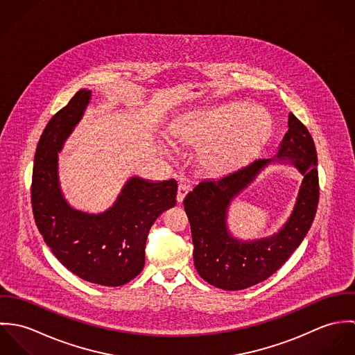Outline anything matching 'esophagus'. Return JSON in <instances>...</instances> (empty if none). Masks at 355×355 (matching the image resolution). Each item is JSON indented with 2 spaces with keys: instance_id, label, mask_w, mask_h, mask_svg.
Returning <instances> with one entry per match:
<instances>
[{
  "instance_id": "obj_1",
  "label": "esophagus",
  "mask_w": 355,
  "mask_h": 355,
  "mask_svg": "<svg viewBox=\"0 0 355 355\" xmlns=\"http://www.w3.org/2000/svg\"><path fill=\"white\" fill-rule=\"evenodd\" d=\"M189 191H190V187H189L187 184L180 183V184H179V187H178V197H176L178 202H183V200H184V197H186V194H187Z\"/></svg>"
}]
</instances>
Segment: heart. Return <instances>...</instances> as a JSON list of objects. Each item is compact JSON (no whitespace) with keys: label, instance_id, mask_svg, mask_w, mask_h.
Masks as SVG:
<instances>
[{"label":"heart","instance_id":"heart-1","mask_svg":"<svg viewBox=\"0 0 355 355\" xmlns=\"http://www.w3.org/2000/svg\"><path fill=\"white\" fill-rule=\"evenodd\" d=\"M272 130L273 121L266 109L241 102L189 110L172 125L178 141L198 146V164L213 176L230 173L252 161L269 141Z\"/></svg>","mask_w":355,"mask_h":355}]
</instances>
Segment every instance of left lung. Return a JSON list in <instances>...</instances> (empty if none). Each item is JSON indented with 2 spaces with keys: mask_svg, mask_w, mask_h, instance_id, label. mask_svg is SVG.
I'll return each instance as SVG.
<instances>
[{
  "mask_svg": "<svg viewBox=\"0 0 355 355\" xmlns=\"http://www.w3.org/2000/svg\"><path fill=\"white\" fill-rule=\"evenodd\" d=\"M290 163L304 176L295 209L276 234L243 241L226 225L227 207L268 164ZM317 152L310 132L293 114L273 158L255 159L220 179L202 180L184 198L194 245V265L209 284L228 291L252 287L272 276L294 253L311 227L318 203Z\"/></svg>",
  "mask_w": 355,
  "mask_h": 355,
  "instance_id": "1",
  "label": "left lung"
}]
</instances>
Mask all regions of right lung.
<instances>
[{"mask_svg":"<svg viewBox=\"0 0 355 355\" xmlns=\"http://www.w3.org/2000/svg\"><path fill=\"white\" fill-rule=\"evenodd\" d=\"M92 90H79L44 130L34 158L31 203L35 224L51 253L80 279L117 287L145 266L148 234L157 217L176 203V180L130 178L102 213L72 207L58 180V153L82 120Z\"/></svg>","mask_w":355,"mask_h":355,"instance_id":"1","label":"right lung"}]
</instances>
